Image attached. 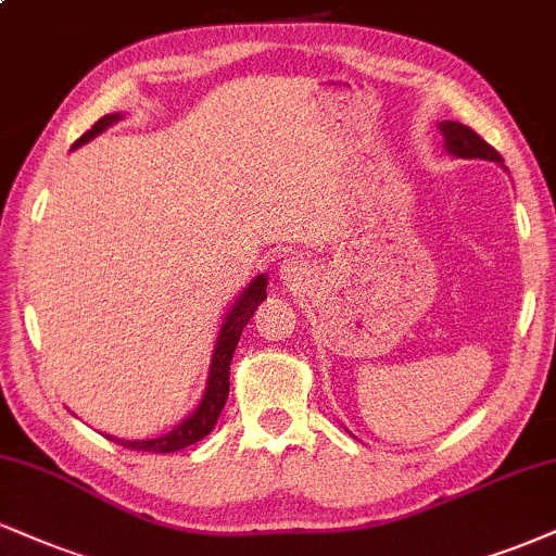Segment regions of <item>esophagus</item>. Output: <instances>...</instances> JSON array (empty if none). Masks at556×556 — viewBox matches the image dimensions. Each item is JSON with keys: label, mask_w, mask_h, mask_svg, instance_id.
Here are the masks:
<instances>
[{"label": "esophagus", "mask_w": 556, "mask_h": 556, "mask_svg": "<svg viewBox=\"0 0 556 556\" xmlns=\"http://www.w3.org/2000/svg\"><path fill=\"white\" fill-rule=\"evenodd\" d=\"M282 279L285 282H290V285H298L300 279H305L307 277V269H305V264H300V261H295V258H290V261H285L282 264Z\"/></svg>", "instance_id": "esophagus-1"}]
</instances>
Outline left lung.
<instances>
[{
    "label": "left lung",
    "mask_w": 556,
    "mask_h": 556,
    "mask_svg": "<svg viewBox=\"0 0 556 556\" xmlns=\"http://www.w3.org/2000/svg\"><path fill=\"white\" fill-rule=\"evenodd\" d=\"M440 131L445 134V147L447 152L458 157H479V160H494V163H503L500 152L492 144H486L477 131L469 129L466 124L458 122H443Z\"/></svg>",
    "instance_id": "1"
}]
</instances>
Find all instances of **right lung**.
Masks as SVG:
<instances>
[{"instance_id": "add662e5", "label": "right lung", "mask_w": 556, "mask_h": 556, "mask_svg": "<svg viewBox=\"0 0 556 556\" xmlns=\"http://www.w3.org/2000/svg\"><path fill=\"white\" fill-rule=\"evenodd\" d=\"M113 122H118L116 113H113V116L98 118V122L92 124V129L85 131L83 137L77 139L75 147L90 142L96 134L103 131L105 126H111ZM264 300H266V277L261 274V277H256L249 285V290H243V295L238 298V303L232 305V311L227 313L223 331H219V339H217V350H214V357H212V370H210V383H206V393H204L202 404H199V409L193 412L189 419H184L176 430L163 434V438L116 440V443L124 447H131V451L173 453V451H180V447H189L193 443H199L204 434H210L214 430V425H217V417H219V412H223L227 393H230V359H232V354H236L240 333H243L245 324H249L253 313H256V307L264 303Z\"/></svg>"}]
</instances>
